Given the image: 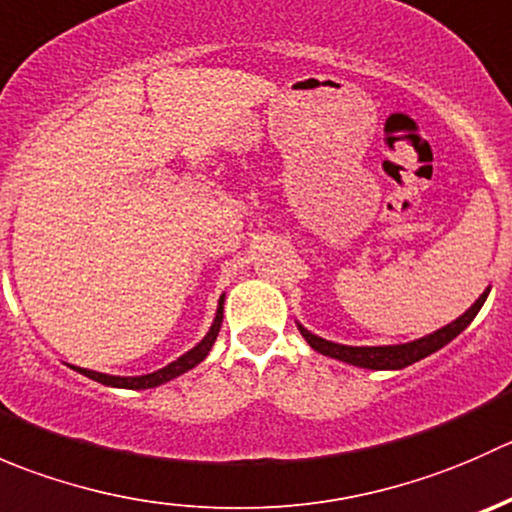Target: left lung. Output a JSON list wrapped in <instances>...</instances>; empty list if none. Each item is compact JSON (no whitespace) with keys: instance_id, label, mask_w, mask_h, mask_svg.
<instances>
[{"instance_id":"left-lung-1","label":"left lung","mask_w":512,"mask_h":512,"mask_svg":"<svg viewBox=\"0 0 512 512\" xmlns=\"http://www.w3.org/2000/svg\"><path fill=\"white\" fill-rule=\"evenodd\" d=\"M488 292H490V289H485V292L476 299V304H473L471 309H466V312H463L461 317L456 319V322L446 324V327H441L438 332L428 334V337L416 339V342L394 344V347H344V344L327 342V339H322V337H317V334L307 332L302 324H297V327H299V332H302V337L307 339L309 347H312L314 352H319L324 356H332V359L347 361V364L361 366V369H404V366L416 364V361H421L423 356L438 352V349L446 347L451 339H456L458 334H461L463 329H466L468 324L476 319V314L480 312V307H483Z\"/></svg>"}]
</instances>
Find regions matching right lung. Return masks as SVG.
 Wrapping results in <instances>:
<instances>
[{"label":"right lung","instance_id":"1","mask_svg":"<svg viewBox=\"0 0 512 512\" xmlns=\"http://www.w3.org/2000/svg\"><path fill=\"white\" fill-rule=\"evenodd\" d=\"M223 302H225V294L220 297L218 302V314H215V322L213 327H210V332L205 334L203 342L195 344L190 352H185L180 359H175L173 364L163 366V369L153 371V374H143V376H111V374H101V371H91V369H81V366H71V369H76L79 374L89 376V379L98 381V384L103 386H116V389H153V386H160L165 384V381L175 379V376L185 374V371H190L193 366H198L200 361L205 359V356L210 354V349H213L215 339H218V332H220V324H223Z\"/></svg>","mask_w":512,"mask_h":512}]
</instances>
